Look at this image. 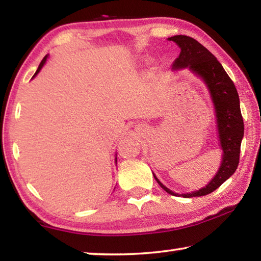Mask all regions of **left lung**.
<instances>
[{
	"label": "left lung",
	"mask_w": 261,
	"mask_h": 261,
	"mask_svg": "<svg viewBox=\"0 0 261 261\" xmlns=\"http://www.w3.org/2000/svg\"><path fill=\"white\" fill-rule=\"evenodd\" d=\"M179 47L180 53L171 64L173 71L189 69L194 76L200 78L205 84L214 107L216 132H218L219 146L222 149V156L218 173L214 175L204 188L189 193H175L163 185L153 173L159 185L166 192L173 196L184 198L201 197L210 194L221 184L233 175L240 162L241 144L244 136V123L241 113L240 96L235 84L228 73L224 71L218 59L201 43L187 35H175L168 38Z\"/></svg>",
	"instance_id": "obj_1"
}]
</instances>
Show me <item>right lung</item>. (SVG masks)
Instances as JSON below:
<instances>
[{
    "instance_id": "obj_1",
    "label": "right lung",
    "mask_w": 261,
    "mask_h": 261,
    "mask_svg": "<svg viewBox=\"0 0 261 261\" xmlns=\"http://www.w3.org/2000/svg\"><path fill=\"white\" fill-rule=\"evenodd\" d=\"M47 59H48V55H46L45 57H43V60L41 61V63L39 64L38 70H37V71H35V73H34V76L32 77V79H33L35 76H37V74H38L39 72H40V70L42 69V67H43V65H45V63H46V62H47ZM116 155H117V154H116ZM115 163H117V158H115Z\"/></svg>"
}]
</instances>
